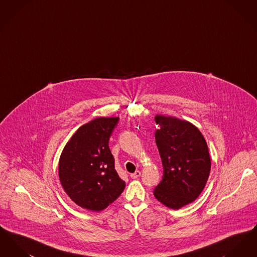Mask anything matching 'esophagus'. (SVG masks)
I'll use <instances>...</instances> for the list:
<instances>
[{
	"instance_id": "1",
	"label": "esophagus",
	"mask_w": 257,
	"mask_h": 257,
	"mask_svg": "<svg viewBox=\"0 0 257 257\" xmlns=\"http://www.w3.org/2000/svg\"><path fill=\"white\" fill-rule=\"evenodd\" d=\"M130 176H131L133 179H136V178H138V177H140V176H141V171H135L134 173H132Z\"/></svg>"
}]
</instances>
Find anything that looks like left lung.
Here are the masks:
<instances>
[{
  "mask_svg": "<svg viewBox=\"0 0 257 257\" xmlns=\"http://www.w3.org/2000/svg\"><path fill=\"white\" fill-rule=\"evenodd\" d=\"M155 133L164 174L154 196L165 206L180 209L194 202L207 183L211 160L204 137L194 124L155 115Z\"/></svg>",
  "mask_w": 257,
  "mask_h": 257,
  "instance_id": "1",
  "label": "left lung"
}]
</instances>
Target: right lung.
Here are the masks:
<instances>
[{"label":"right lung","mask_w":257,"mask_h":257,"mask_svg":"<svg viewBox=\"0 0 257 257\" xmlns=\"http://www.w3.org/2000/svg\"><path fill=\"white\" fill-rule=\"evenodd\" d=\"M119 117H98L81 126L67 142L59 161L65 193L80 207L99 212L125 188L114 169L109 140Z\"/></svg>","instance_id":"right-lung-1"}]
</instances>
